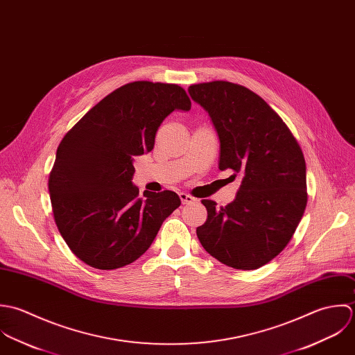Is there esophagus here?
I'll return each mask as SVG.
<instances>
[{"label": "esophagus", "mask_w": 355, "mask_h": 355, "mask_svg": "<svg viewBox=\"0 0 355 355\" xmlns=\"http://www.w3.org/2000/svg\"><path fill=\"white\" fill-rule=\"evenodd\" d=\"M180 199H181V203H182V205H191V203H195V202H196V199H195L193 196H191V195H188V193H184V192L180 193Z\"/></svg>", "instance_id": "obj_1"}]
</instances>
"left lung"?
<instances>
[{"label": "left lung", "instance_id": "obj_1", "mask_svg": "<svg viewBox=\"0 0 355 355\" xmlns=\"http://www.w3.org/2000/svg\"><path fill=\"white\" fill-rule=\"evenodd\" d=\"M191 97L218 133L219 170L241 175L225 207L205 199L207 220L196 229L220 263L254 270L276 258L292 239L307 205L306 162L288 126L257 93L227 80L191 85Z\"/></svg>", "mask_w": 355, "mask_h": 355}]
</instances>
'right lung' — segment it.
Returning <instances> with one entry per match:
<instances>
[{
	"label": "right lung",
	"instance_id": "1",
	"mask_svg": "<svg viewBox=\"0 0 355 355\" xmlns=\"http://www.w3.org/2000/svg\"><path fill=\"white\" fill-rule=\"evenodd\" d=\"M174 110H191L175 83H126L89 110L63 137L49 174L55 222L72 254L112 270L149 248L163 220L180 207L175 192L140 191L133 159L153 149L155 136Z\"/></svg>",
	"mask_w": 355,
	"mask_h": 355
}]
</instances>
